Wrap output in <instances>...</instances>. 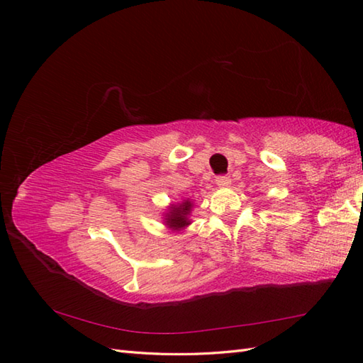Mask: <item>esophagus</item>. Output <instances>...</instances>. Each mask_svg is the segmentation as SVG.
Masks as SVG:
<instances>
[{"mask_svg":"<svg viewBox=\"0 0 363 363\" xmlns=\"http://www.w3.org/2000/svg\"><path fill=\"white\" fill-rule=\"evenodd\" d=\"M215 182H217L220 187H226V186H229V184H230V177L228 174H220V176H217V179H215Z\"/></svg>","mask_w":363,"mask_h":363,"instance_id":"34e87169","label":"esophagus"}]
</instances>
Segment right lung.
<instances>
[{
  "instance_id": "obj_1",
  "label": "right lung",
  "mask_w": 363,
  "mask_h": 363,
  "mask_svg": "<svg viewBox=\"0 0 363 363\" xmlns=\"http://www.w3.org/2000/svg\"><path fill=\"white\" fill-rule=\"evenodd\" d=\"M190 209H191L190 201H184L181 206L172 207V212L168 213V218H167V225L169 228H174V229L187 226L189 225L187 215H189Z\"/></svg>"
}]
</instances>
